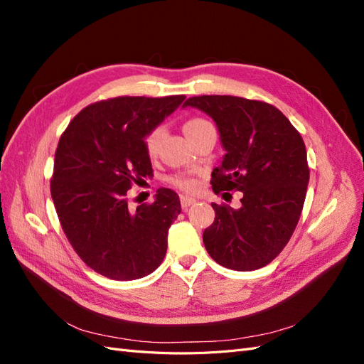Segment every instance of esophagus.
Here are the masks:
<instances>
[{
	"mask_svg": "<svg viewBox=\"0 0 364 364\" xmlns=\"http://www.w3.org/2000/svg\"><path fill=\"white\" fill-rule=\"evenodd\" d=\"M193 203H196V199L194 197H191V196H181V205H182V208L185 209V208H188V206H191Z\"/></svg>",
	"mask_w": 364,
	"mask_h": 364,
	"instance_id": "1",
	"label": "esophagus"
}]
</instances>
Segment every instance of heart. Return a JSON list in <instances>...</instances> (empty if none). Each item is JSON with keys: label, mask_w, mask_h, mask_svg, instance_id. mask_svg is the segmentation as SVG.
<instances>
[{"label": "heart", "mask_w": 364, "mask_h": 364, "mask_svg": "<svg viewBox=\"0 0 364 364\" xmlns=\"http://www.w3.org/2000/svg\"><path fill=\"white\" fill-rule=\"evenodd\" d=\"M209 126H211V124H209L208 121H205L202 118H191L188 121H185L183 132H185V135L191 139L193 136H196L197 134H199V132H202L203 129H206ZM162 138H164V129L162 127L153 129L150 134L146 136L144 146H146V151H147L149 156L153 158V156L158 155V150H159ZM173 183L178 185L179 188H183V190H193V188H196V181L188 179V178H183V176H178V178H174Z\"/></svg>", "instance_id": "obj_1"}]
</instances>
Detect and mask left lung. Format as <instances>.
I'll use <instances>...</instances> for the list:
<instances>
[{"label": "left lung", "instance_id": "1", "mask_svg": "<svg viewBox=\"0 0 364 364\" xmlns=\"http://www.w3.org/2000/svg\"><path fill=\"white\" fill-rule=\"evenodd\" d=\"M215 123L225 155L213 171V191H241L238 209L218 206L203 245L220 266L264 267L289 243L299 222L310 170L305 144L290 121L269 103L232 95L188 98Z\"/></svg>", "mask_w": 364, "mask_h": 364}]
</instances>
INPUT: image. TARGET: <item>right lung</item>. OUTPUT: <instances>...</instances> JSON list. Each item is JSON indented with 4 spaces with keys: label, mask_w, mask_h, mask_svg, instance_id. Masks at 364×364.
Segmentation results:
<instances>
[{
    "label": "right lung",
    "mask_w": 364,
    "mask_h": 364,
    "mask_svg": "<svg viewBox=\"0 0 364 364\" xmlns=\"http://www.w3.org/2000/svg\"><path fill=\"white\" fill-rule=\"evenodd\" d=\"M185 95L118 97L85 107L60 136L51 197L71 246L106 278L132 281L155 272L181 214L179 196L161 188L155 202L132 211V182L151 176L144 139Z\"/></svg>",
    "instance_id": "right-lung-1"
}]
</instances>
